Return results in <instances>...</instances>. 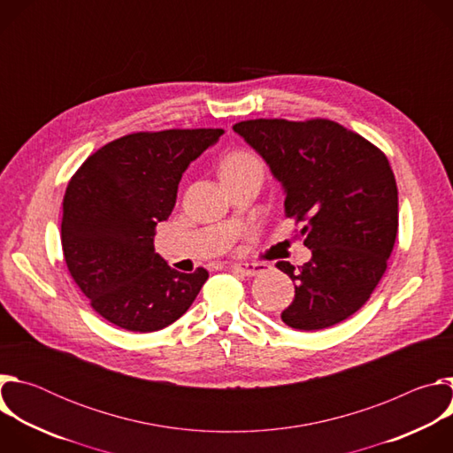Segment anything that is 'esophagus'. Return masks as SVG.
I'll return each mask as SVG.
<instances>
[{
    "mask_svg": "<svg viewBox=\"0 0 453 453\" xmlns=\"http://www.w3.org/2000/svg\"><path fill=\"white\" fill-rule=\"evenodd\" d=\"M233 271L243 274V276H256L265 271V265H260V264H234L231 265Z\"/></svg>",
    "mask_w": 453,
    "mask_h": 453,
    "instance_id": "34e87169",
    "label": "esophagus"
}]
</instances>
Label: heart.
<instances>
[{"mask_svg": "<svg viewBox=\"0 0 453 453\" xmlns=\"http://www.w3.org/2000/svg\"><path fill=\"white\" fill-rule=\"evenodd\" d=\"M249 168H262L260 161H257L256 156H252L250 152L245 150H236L233 154H229L222 165H220V175H229V173H238Z\"/></svg>", "mask_w": 453, "mask_h": 453, "instance_id": "1", "label": "heart"}]
</instances>
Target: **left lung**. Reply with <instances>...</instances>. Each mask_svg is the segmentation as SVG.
<instances>
[{
  "label": "left lung",
  "instance_id": "obj_1",
  "mask_svg": "<svg viewBox=\"0 0 453 453\" xmlns=\"http://www.w3.org/2000/svg\"><path fill=\"white\" fill-rule=\"evenodd\" d=\"M285 189V213L303 222L311 249L281 319L296 330H325L360 310L380 283L398 233V188L385 154L332 119H247L233 125Z\"/></svg>",
  "mask_w": 453,
  "mask_h": 453
}]
</instances>
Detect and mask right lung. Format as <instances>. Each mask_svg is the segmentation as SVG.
<instances>
[{"label":"right lung","mask_w":453,"mask_h":453,"mask_svg":"<svg viewBox=\"0 0 453 453\" xmlns=\"http://www.w3.org/2000/svg\"><path fill=\"white\" fill-rule=\"evenodd\" d=\"M222 128H170L118 138L91 154L62 203L64 260L93 310L128 332L175 322L208 280L184 274L154 250L157 222L170 217L184 170Z\"/></svg>","instance_id":"right-lung-1"}]
</instances>
